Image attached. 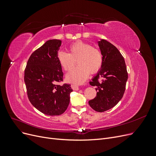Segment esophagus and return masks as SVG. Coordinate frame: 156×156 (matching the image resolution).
Returning <instances> with one entry per match:
<instances>
[{
  "label": "esophagus",
  "instance_id": "obj_1",
  "mask_svg": "<svg viewBox=\"0 0 156 156\" xmlns=\"http://www.w3.org/2000/svg\"><path fill=\"white\" fill-rule=\"evenodd\" d=\"M72 88L73 90H79V87L77 84H72Z\"/></svg>",
  "mask_w": 156,
  "mask_h": 156
}]
</instances>
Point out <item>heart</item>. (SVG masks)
Segmentation results:
<instances>
[{
    "mask_svg": "<svg viewBox=\"0 0 156 156\" xmlns=\"http://www.w3.org/2000/svg\"><path fill=\"white\" fill-rule=\"evenodd\" d=\"M59 64L65 71L72 69L66 75L68 81L80 84L87 79L88 75L94 74L100 69L103 64V55L95 47L86 42L78 41L69 47V53L59 51L57 53Z\"/></svg>",
    "mask_w": 156,
    "mask_h": 156,
    "instance_id": "obj_1",
    "label": "heart"
}]
</instances>
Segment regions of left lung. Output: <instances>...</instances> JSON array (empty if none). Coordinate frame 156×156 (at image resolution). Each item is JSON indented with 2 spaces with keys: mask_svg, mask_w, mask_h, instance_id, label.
I'll list each match as a JSON object with an SVG mask.
<instances>
[{
  "mask_svg": "<svg viewBox=\"0 0 156 156\" xmlns=\"http://www.w3.org/2000/svg\"><path fill=\"white\" fill-rule=\"evenodd\" d=\"M103 64L90 84L96 87V96L88 101L94 111L102 112L115 107L124 96L128 75L125 60L115 45L105 40L98 41Z\"/></svg>",
  "mask_w": 156,
  "mask_h": 156,
  "instance_id": "8db88e82",
  "label": "left lung"
}]
</instances>
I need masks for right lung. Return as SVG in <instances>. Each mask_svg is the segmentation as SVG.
Segmentation results:
<instances>
[{"mask_svg":"<svg viewBox=\"0 0 156 156\" xmlns=\"http://www.w3.org/2000/svg\"><path fill=\"white\" fill-rule=\"evenodd\" d=\"M60 45L59 40L47 41L32 53L25 69L28 98L36 108L49 116L63 114L73 91L70 84H58L64 75L57 59Z\"/></svg>","mask_w":156,"mask_h":156,"instance_id":"right-lung-1","label":"right lung"}]
</instances>
